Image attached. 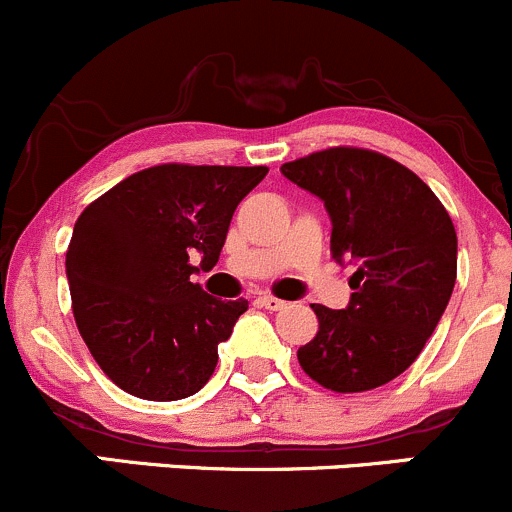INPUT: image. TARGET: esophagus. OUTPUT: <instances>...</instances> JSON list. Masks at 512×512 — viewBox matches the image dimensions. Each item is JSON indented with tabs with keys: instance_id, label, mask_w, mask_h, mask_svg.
I'll return each instance as SVG.
<instances>
[{
	"instance_id": "34e87169",
	"label": "esophagus",
	"mask_w": 512,
	"mask_h": 512,
	"mask_svg": "<svg viewBox=\"0 0 512 512\" xmlns=\"http://www.w3.org/2000/svg\"><path fill=\"white\" fill-rule=\"evenodd\" d=\"M257 302H260L265 309H270V312H280V309H285V302L277 297H272V294H260V297H257Z\"/></svg>"
}]
</instances>
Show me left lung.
I'll list each match as a JSON object with an SVG mask.
<instances>
[{
	"mask_svg": "<svg viewBox=\"0 0 512 512\" xmlns=\"http://www.w3.org/2000/svg\"><path fill=\"white\" fill-rule=\"evenodd\" d=\"M280 170L324 200L332 257L356 265L347 309L312 304L319 332L297 349L299 366L337 394L389 384L414 364L451 299V215L414 170L369 148H324Z\"/></svg>",
	"mask_w": 512,
	"mask_h": 512,
	"instance_id": "8db88e82",
	"label": "left lung"
}]
</instances>
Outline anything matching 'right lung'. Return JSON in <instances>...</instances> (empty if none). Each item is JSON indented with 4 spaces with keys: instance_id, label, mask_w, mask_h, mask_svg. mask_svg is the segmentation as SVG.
<instances>
[{
    "instance_id": "add662e5",
    "label": "right lung",
    "mask_w": 512,
    "mask_h": 512,
    "mask_svg": "<svg viewBox=\"0 0 512 512\" xmlns=\"http://www.w3.org/2000/svg\"><path fill=\"white\" fill-rule=\"evenodd\" d=\"M265 175V165H153L79 215L66 250L71 309L118 389L178 401L208 384L247 299L203 292L190 257L218 262L237 203Z\"/></svg>"
}]
</instances>
